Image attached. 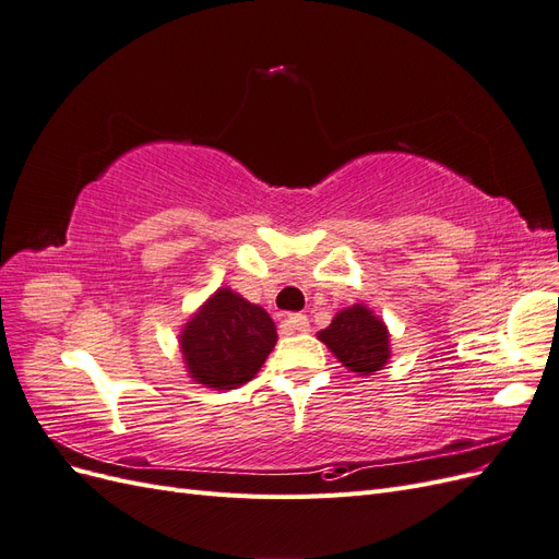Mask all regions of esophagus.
<instances>
[{
	"label": "esophagus",
	"instance_id": "obj_1",
	"mask_svg": "<svg viewBox=\"0 0 559 559\" xmlns=\"http://www.w3.org/2000/svg\"><path fill=\"white\" fill-rule=\"evenodd\" d=\"M282 331L284 333H294V331H310V319L306 314H289L282 321Z\"/></svg>",
	"mask_w": 559,
	"mask_h": 559
}]
</instances>
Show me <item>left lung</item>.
Here are the masks:
<instances>
[{"mask_svg":"<svg viewBox=\"0 0 559 559\" xmlns=\"http://www.w3.org/2000/svg\"><path fill=\"white\" fill-rule=\"evenodd\" d=\"M319 341L354 373L370 376L389 359V333L368 308L354 306L335 314L331 326L319 331Z\"/></svg>","mask_w":559,"mask_h":559,"instance_id":"1","label":"left lung"}]
</instances>
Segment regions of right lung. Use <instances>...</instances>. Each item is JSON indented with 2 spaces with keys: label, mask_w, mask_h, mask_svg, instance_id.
<instances>
[{
  "label": "right lung",
  "mask_w": 559,
  "mask_h": 559,
  "mask_svg": "<svg viewBox=\"0 0 559 559\" xmlns=\"http://www.w3.org/2000/svg\"><path fill=\"white\" fill-rule=\"evenodd\" d=\"M277 343L275 321L230 289H218L181 333L189 373L214 389H235L259 373Z\"/></svg>",
  "instance_id": "right-lung-1"
}]
</instances>
